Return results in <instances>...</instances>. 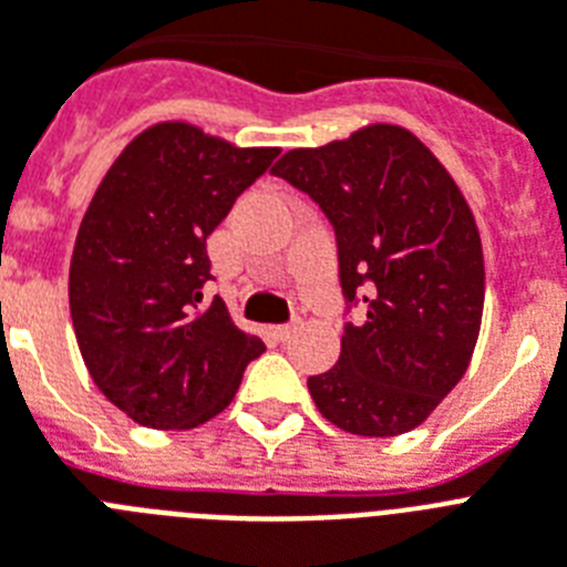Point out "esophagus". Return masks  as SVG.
<instances>
[{
    "label": "esophagus",
    "mask_w": 567,
    "mask_h": 567,
    "mask_svg": "<svg viewBox=\"0 0 567 567\" xmlns=\"http://www.w3.org/2000/svg\"><path fill=\"white\" fill-rule=\"evenodd\" d=\"M292 333H295V324H278V327H272V336H275V339H280V341H287Z\"/></svg>",
    "instance_id": "1"
}]
</instances>
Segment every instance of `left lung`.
<instances>
[{
	"label": "left lung",
	"instance_id": "left-lung-1",
	"mask_svg": "<svg viewBox=\"0 0 567 567\" xmlns=\"http://www.w3.org/2000/svg\"><path fill=\"white\" fill-rule=\"evenodd\" d=\"M275 176L324 210L339 246L341 357L307 379L318 411L362 437L417 429L470 368L484 312L481 234L461 188L394 124L289 150Z\"/></svg>",
	"mask_w": 567,
	"mask_h": 567
}]
</instances>
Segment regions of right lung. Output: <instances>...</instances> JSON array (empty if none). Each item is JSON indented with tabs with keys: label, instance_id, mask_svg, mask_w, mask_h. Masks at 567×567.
Returning a JSON list of instances; mask_svg holds the SVG:
<instances>
[{
	"label": "right lung",
	"instance_id": "obj_1",
	"mask_svg": "<svg viewBox=\"0 0 567 567\" xmlns=\"http://www.w3.org/2000/svg\"><path fill=\"white\" fill-rule=\"evenodd\" d=\"M278 156L167 121L126 144L86 208L69 307L89 377L150 429H194L226 409L264 341L205 298L208 234Z\"/></svg>",
	"mask_w": 567,
	"mask_h": 567
}]
</instances>
